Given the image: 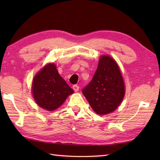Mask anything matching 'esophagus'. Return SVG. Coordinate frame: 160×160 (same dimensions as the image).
Masks as SVG:
<instances>
[{
    "mask_svg": "<svg viewBox=\"0 0 160 160\" xmlns=\"http://www.w3.org/2000/svg\"><path fill=\"white\" fill-rule=\"evenodd\" d=\"M73 89L75 92H77V91H78V90H79V87L75 84V85L73 86Z\"/></svg>",
    "mask_w": 160,
    "mask_h": 160,
    "instance_id": "34e87169",
    "label": "esophagus"
}]
</instances>
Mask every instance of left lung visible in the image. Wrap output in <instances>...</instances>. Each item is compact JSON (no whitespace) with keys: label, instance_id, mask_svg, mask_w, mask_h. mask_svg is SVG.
<instances>
[{"label":"left lung","instance_id":"left-lung-1","mask_svg":"<svg viewBox=\"0 0 160 160\" xmlns=\"http://www.w3.org/2000/svg\"><path fill=\"white\" fill-rule=\"evenodd\" d=\"M91 107L99 115L114 111L125 94L123 78L118 64L109 56L100 58L93 79L82 89Z\"/></svg>","mask_w":160,"mask_h":160}]
</instances>
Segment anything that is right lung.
Instances as JSON below:
<instances>
[{
  "label": "right lung",
  "mask_w": 160,
  "mask_h": 160,
  "mask_svg": "<svg viewBox=\"0 0 160 160\" xmlns=\"http://www.w3.org/2000/svg\"><path fill=\"white\" fill-rule=\"evenodd\" d=\"M32 95L39 107L52 111L60 107L73 93L56 69L55 64H47L34 76Z\"/></svg>",
  "instance_id": "add662e5"
}]
</instances>
